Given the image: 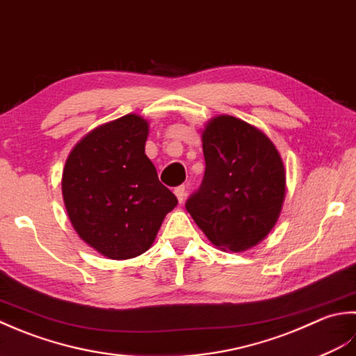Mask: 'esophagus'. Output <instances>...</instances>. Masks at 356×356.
Listing matches in <instances>:
<instances>
[{
	"label": "esophagus",
	"instance_id": "obj_1",
	"mask_svg": "<svg viewBox=\"0 0 356 356\" xmlns=\"http://www.w3.org/2000/svg\"><path fill=\"white\" fill-rule=\"evenodd\" d=\"M175 195H177V198H178V201H179V204H183L186 197H187V188H186V186H178V187L175 188Z\"/></svg>",
	"mask_w": 356,
	"mask_h": 356
}]
</instances>
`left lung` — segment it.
<instances>
[{
    "label": "left lung",
    "mask_w": 356,
    "mask_h": 356,
    "mask_svg": "<svg viewBox=\"0 0 356 356\" xmlns=\"http://www.w3.org/2000/svg\"><path fill=\"white\" fill-rule=\"evenodd\" d=\"M204 179L186 202L215 248L244 252L270 234L286 198V169L270 138L230 115L201 129Z\"/></svg>",
    "instance_id": "1"
}]
</instances>
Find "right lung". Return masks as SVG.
<instances>
[{"label": "right lung", "instance_id": "right-lung-1", "mask_svg": "<svg viewBox=\"0 0 356 356\" xmlns=\"http://www.w3.org/2000/svg\"><path fill=\"white\" fill-rule=\"evenodd\" d=\"M149 121L129 113L90 130L63 169L61 191L78 236L108 259L149 250L178 200L146 155Z\"/></svg>", "mask_w": 356, "mask_h": 356}]
</instances>
